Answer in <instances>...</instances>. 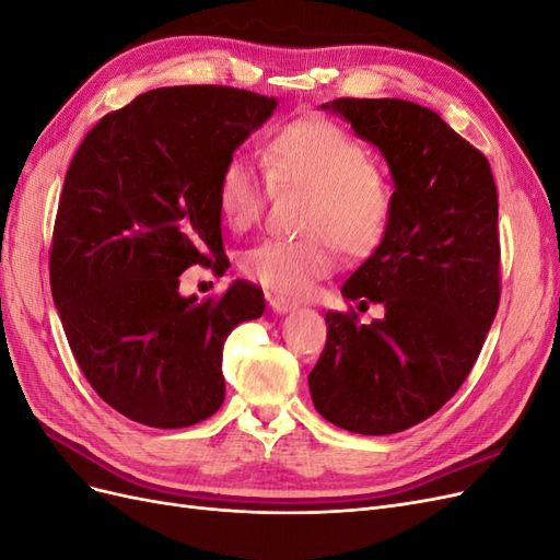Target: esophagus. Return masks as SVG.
<instances>
[{"mask_svg": "<svg viewBox=\"0 0 560 560\" xmlns=\"http://www.w3.org/2000/svg\"><path fill=\"white\" fill-rule=\"evenodd\" d=\"M266 301H268L270 311L278 313V315H284V313H292V311H296V303L287 301V299H280V296H273V294H268V296H266Z\"/></svg>", "mask_w": 560, "mask_h": 560, "instance_id": "34e87169", "label": "esophagus"}]
</instances>
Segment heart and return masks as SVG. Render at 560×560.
I'll list each match as a JSON object with an SVG mask.
<instances>
[{"mask_svg":"<svg viewBox=\"0 0 560 560\" xmlns=\"http://www.w3.org/2000/svg\"><path fill=\"white\" fill-rule=\"evenodd\" d=\"M266 172L233 154L217 177V208L224 224L243 231L257 222L270 184L311 191L303 238H268L249 247L243 273L284 299L313 294L317 280L336 268V240L350 257H364L385 238L393 191L369 163L366 149L327 118H299L278 128L266 144ZM335 240L331 242L330 238Z\"/></svg>","mask_w":560,"mask_h":560,"instance_id":"heart-1","label":"heart"}]
</instances>
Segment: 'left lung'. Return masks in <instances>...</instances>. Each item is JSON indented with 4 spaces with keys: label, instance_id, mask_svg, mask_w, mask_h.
Segmentation results:
<instances>
[{
    "label": "left lung",
    "instance_id": "left-lung-1",
    "mask_svg": "<svg viewBox=\"0 0 560 560\" xmlns=\"http://www.w3.org/2000/svg\"><path fill=\"white\" fill-rule=\"evenodd\" d=\"M319 109L381 151L395 194L385 238L341 290L350 301L383 303L385 315L371 325L325 315L327 346L308 376L311 397L336 428L395 434L457 393L495 319V179L481 151L409 100L338 97Z\"/></svg>",
    "mask_w": 560,
    "mask_h": 560
}]
</instances>
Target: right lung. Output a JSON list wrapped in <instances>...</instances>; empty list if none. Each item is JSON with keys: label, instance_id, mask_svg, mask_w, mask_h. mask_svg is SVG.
<instances>
[{"label": "right lung", "instance_id": "1", "mask_svg": "<svg viewBox=\"0 0 560 560\" xmlns=\"http://www.w3.org/2000/svg\"><path fill=\"white\" fill-rule=\"evenodd\" d=\"M276 107L229 86L154 89L100 118L67 167L50 292L83 376L135 422L189 428L224 401V341L261 317L264 292L235 280L198 301L179 276L224 268L217 177Z\"/></svg>", "mask_w": 560, "mask_h": 560}]
</instances>
